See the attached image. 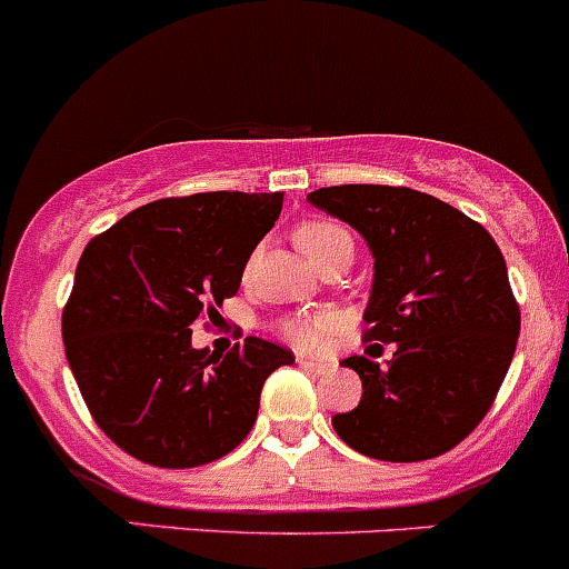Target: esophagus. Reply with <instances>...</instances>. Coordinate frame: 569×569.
<instances>
[{
	"instance_id": "1",
	"label": "esophagus",
	"mask_w": 569,
	"mask_h": 569,
	"mask_svg": "<svg viewBox=\"0 0 569 569\" xmlns=\"http://www.w3.org/2000/svg\"><path fill=\"white\" fill-rule=\"evenodd\" d=\"M297 362H300V368L302 370H309V373H315V376H322V373H328V370H331V365L328 362H317V359H297Z\"/></svg>"
}]
</instances>
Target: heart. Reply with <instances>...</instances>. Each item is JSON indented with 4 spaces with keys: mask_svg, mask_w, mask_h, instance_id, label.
Listing matches in <instances>:
<instances>
[{
    "mask_svg": "<svg viewBox=\"0 0 569 569\" xmlns=\"http://www.w3.org/2000/svg\"><path fill=\"white\" fill-rule=\"evenodd\" d=\"M295 241L302 252L309 254V260H315L317 267L328 263L331 258H339V254H350L353 258V238H350V232L342 224H337L331 219L302 221L295 230ZM254 258H258V252H252L249 263H254ZM333 326H337V317L328 315V311L291 315L278 322V333L286 342L295 345V348L317 350L322 348V342L333 331Z\"/></svg>",
    "mask_w": 569,
    "mask_h": 569,
    "instance_id": "heart-1",
    "label": "heart"
}]
</instances>
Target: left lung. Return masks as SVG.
<instances>
[{
    "label": "left lung",
    "mask_w": 569,
    "mask_h": 569,
    "mask_svg": "<svg viewBox=\"0 0 569 569\" xmlns=\"http://www.w3.org/2000/svg\"><path fill=\"white\" fill-rule=\"evenodd\" d=\"M309 201L362 232L376 258L368 353L397 342L387 366L345 359L362 401L333 416V429L390 463L449 452L491 410L517 350L519 306L500 247L458 207L412 188L337 184Z\"/></svg>",
    "instance_id": "8db88e82"
}]
</instances>
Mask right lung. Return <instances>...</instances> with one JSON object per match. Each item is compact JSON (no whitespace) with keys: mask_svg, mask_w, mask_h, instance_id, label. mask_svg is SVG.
I'll list each match as a JSON object with an SVG mask.
<instances>
[{"mask_svg":"<svg viewBox=\"0 0 569 569\" xmlns=\"http://www.w3.org/2000/svg\"><path fill=\"white\" fill-rule=\"evenodd\" d=\"M283 193L159 199L94 236L63 306L67 362L94 423L123 452L159 469L224 458L258 418L269 373L291 350L247 337L230 353L190 345L241 286Z\"/></svg>","mask_w":569,"mask_h":569,"instance_id":"1","label":"right lung"}]
</instances>
